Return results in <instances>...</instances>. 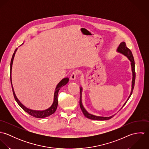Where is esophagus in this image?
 <instances>
[{
  "mask_svg": "<svg viewBox=\"0 0 149 149\" xmlns=\"http://www.w3.org/2000/svg\"><path fill=\"white\" fill-rule=\"evenodd\" d=\"M77 76V72H73L72 73V74H70V80H75L76 79V77Z\"/></svg>",
  "mask_w": 149,
  "mask_h": 149,
  "instance_id": "1",
  "label": "esophagus"
}]
</instances>
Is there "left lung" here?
Returning <instances> with one entry per match:
<instances>
[{
    "label": "left lung",
    "instance_id": "1",
    "mask_svg": "<svg viewBox=\"0 0 149 149\" xmlns=\"http://www.w3.org/2000/svg\"><path fill=\"white\" fill-rule=\"evenodd\" d=\"M117 52L125 55V56H126L128 58V60L130 61L131 62V69H132V88H131V93L130 94V96L128 97L127 101L125 102V103L123 104V107H122V108L125 106V105L126 104V103H127L128 100L129 99V98L130 97L131 95H132L133 89H134V84H135V62H134V57L132 56V52H131V50L128 48L126 46V43L125 42H122L120 43V44L119 45V46H118V49H117ZM80 106L81 108V111L83 112V114L84 115L85 117H86L88 119H92V120H108L110 119L111 118H112L115 115H112L111 116L109 117H104V116H96L94 115H92L89 113H88L85 108L83 106V104H82V100H81V94H82V91H83V88L81 86L80 87ZM121 108V109H122Z\"/></svg>",
    "mask_w": 149,
    "mask_h": 149
}]
</instances>
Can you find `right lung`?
Returning <instances> with one entry per match:
<instances>
[{
    "mask_svg": "<svg viewBox=\"0 0 149 149\" xmlns=\"http://www.w3.org/2000/svg\"><path fill=\"white\" fill-rule=\"evenodd\" d=\"M17 49H15L13 56H12V58L11 60V63H10V81H11V84L12 86V89H13V94H14V98L16 100V102H17V103L18 104V105L21 107L27 113H28L30 115L34 116L35 118H46L47 116H49L50 115H52L53 113H54L55 112V111H56V109L57 108L58 106V93L59 90L60 89V88L63 86L65 85H66L68 81H69V79L68 77L64 78L56 86L55 91H54V99H53V103L52 104V106L49 107L48 108L45 109V110H34V109H30L26 106H24L23 104H22L21 102L18 100V99L17 97V96L14 92V88L12 84V80H11V70H12V65H13V60L15 56V52H17Z\"/></svg>",
    "mask_w": 149,
    "mask_h": 149,
    "instance_id": "right-lung-1",
    "label": "right lung"
}]
</instances>
